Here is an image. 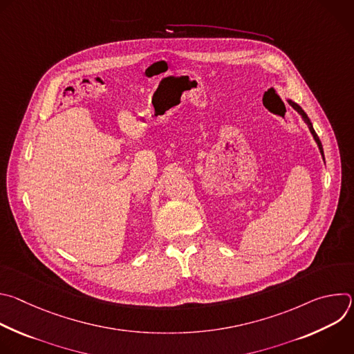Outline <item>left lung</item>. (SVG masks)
<instances>
[{"label":"left lung","instance_id":"1","mask_svg":"<svg viewBox=\"0 0 354 354\" xmlns=\"http://www.w3.org/2000/svg\"><path fill=\"white\" fill-rule=\"evenodd\" d=\"M287 102L298 112V115H301V118L304 119V122L307 123V126H308V129H310V131H311V134H313V137H314V140H315V142H317V145H318V148H319V153H321V156H322V160L325 161V156H324V148H322V142H321V140H319V137L317 136V133H315V130H314V126H313V123H311V120H310V118L307 116V113L302 111V108L298 105V104H295L294 100H291V99H287Z\"/></svg>","mask_w":354,"mask_h":354}]
</instances>
